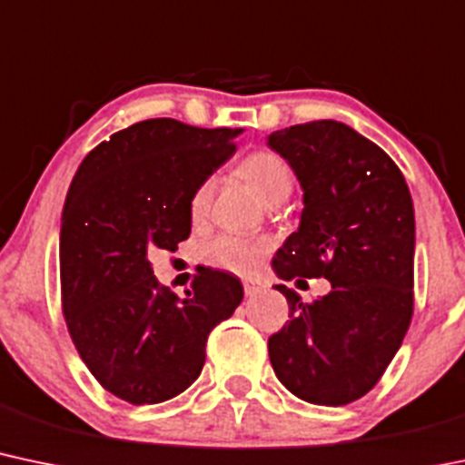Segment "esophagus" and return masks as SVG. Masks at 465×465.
<instances>
[{"instance_id":"1","label":"esophagus","mask_w":465,"mask_h":465,"mask_svg":"<svg viewBox=\"0 0 465 465\" xmlns=\"http://www.w3.org/2000/svg\"><path fill=\"white\" fill-rule=\"evenodd\" d=\"M242 287H244V295H247V298H253V295L262 293L264 291V284L260 282V280H244Z\"/></svg>"}]
</instances>
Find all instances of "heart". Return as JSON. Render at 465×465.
<instances>
[{"mask_svg":"<svg viewBox=\"0 0 465 465\" xmlns=\"http://www.w3.org/2000/svg\"><path fill=\"white\" fill-rule=\"evenodd\" d=\"M241 174L262 201L269 205L280 198H287L293 190V176H291L289 165L284 163L282 156L275 152L258 150L249 154L242 161ZM213 181L207 178L196 187L190 198V213L193 221H203L209 212V203H212ZM267 249V241L262 238H247L241 233H218L216 238L205 242L201 247V258L212 267L224 269V272L233 273H247L252 272L253 264L260 253Z\"/></svg>","mask_w":465,"mask_h":465,"instance_id":"1","label":"heart"}]
</instances>
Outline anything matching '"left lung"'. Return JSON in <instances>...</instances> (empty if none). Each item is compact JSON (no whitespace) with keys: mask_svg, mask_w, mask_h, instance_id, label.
Wrapping results in <instances>:
<instances>
[{"mask_svg":"<svg viewBox=\"0 0 465 465\" xmlns=\"http://www.w3.org/2000/svg\"><path fill=\"white\" fill-rule=\"evenodd\" d=\"M302 187L298 232L275 252L280 280L326 278L331 291L287 298L289 322L269 338L287 389L311 404L344 406L384 375L412 318L415 209L400 167L340 121L291 125L267 136Z\"/></svg>","mask_w":465,"mask_h":465,"instance_id":"obj_1","label":"left lung"}]
</instances>
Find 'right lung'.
I'll return each instance as SVG.
<instances>
[{"instance_id":"right-lung-1","label":"right lung","mask_w":465,"mask_h":465,"mask_svg":"<svg viewBox=\"0 0 465 465\" xmlns=\"http://www.w3.org/2000/svg\"><path fill=\"white\" fill-rule=\"evenodd\" d=\"M242 130L147 119L96 145L61 213V300L81 360L105 391L161 404L201 375L216 324L242 302L236 275L201 269L187 298L156 280L150 253L187 241L190 198L236 152Z\"/></svg>"}]
</instances>
